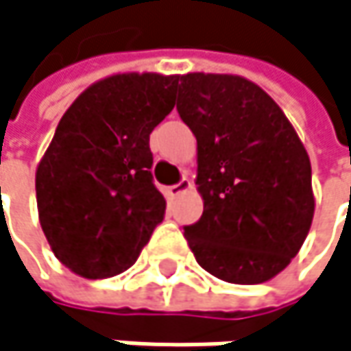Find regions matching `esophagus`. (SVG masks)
<instances>
[{
  "instance_id": "esophagus-1",
  "label": "esophagus",
  "mask_w": 351,
  "mask_h": 351,
  "mask_svg": "<svg viewBox=\"0 0 351 351\" xmlns=\"http://www.w3.org/2000/svg\"><path fill=\"white\" fill-rule=\"evenodd\" d=\"M192 188V180H188V178H184L180 184H176V186H169L167 188V196L169 197H178L180 194H184V192H188Z\"/></svg>"
}]
</instances>
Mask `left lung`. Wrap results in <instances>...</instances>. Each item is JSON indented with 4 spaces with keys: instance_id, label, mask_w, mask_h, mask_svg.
<instances>
[{
    "instance_id": "obj_1",
    "label": "left lung",
    "mask_w": 351,
    "mask_h": 351,
    "mask_svg": "<svg viewBox=\"0 0 351 351\" xmlns=\"http://www.w3.org/2000/svg\"><path fill=\"white\" fill-rule=\"evenodd\" d=\"M178 112L197 141L204 212L184 228L197 265L237 285L277 277L309 234L311 161L281 107L237 74L180 76Z\"/></svg>"
}]
</instances>
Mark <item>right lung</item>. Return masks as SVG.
I'll return each mask as SVG.
<instances>
[{
  "label": "right lung",
  "mask_w": 351,
  "mask_h": 351,
  "mask_svg": "<svg viewBox=\"0 0 351 351\" xmlns=\"http://www.w3.org/2000/svg\"><path fill=\"white\" fill-rule=\"evenodd\" d=\"M178 80L110 74L60 119L36 169V199L46 241L74 275L107 279L127 271L163 220L149 135L173 109Z\"/></svg>",
  "instance_id": "right-lung-1"
}]
</instances>
